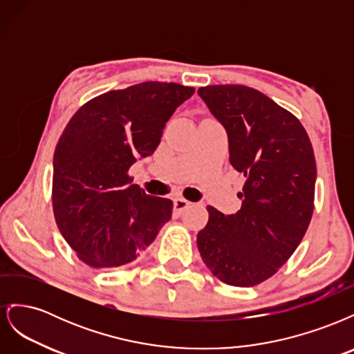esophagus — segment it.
<instances>
[{"label":"esophagus","instance_id":"obj_1","mask_svg":"<svg viewBox=\"0 0 354 354\" xmlns=\"http://www.w3.org/2000/svg\"><path fill=\"white\" fill-rule=\"evenodd\" d=\"M173 205H174V212L181 214L186 208L190 207V202L186 201L185 198H176L174 202H173Z\"/></svg>","mask_w":354,"mask_h":354}]
</instances>
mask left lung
Wrapping results in <instances>:
<instances>
[{
    "label": "left lung",
    "mask_w": 354,
    "mask_h": 354,
    "mask_svg": "<svg viewBox=\"0 0 354 354\" xmlns=\"http://www.w3.org/2000/svg\"><path fill=\"white\" fill-rule=\"evenodd\" d=\"M198 94L226 127L230 164L245 177L242 207L224 216L208 205L198 250L232 286L272 277L303 241L315 209L316 159L298 118L246 85H207Z\"/></svg>",
    "instance_id": "8db88e82"
}]
</instances>
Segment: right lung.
Wrapping results in <instances>:
<instances>
[{
    "label": "right lung",
    "mask_w": 354,
    "mask_h": 354,
    "mask_svg": "<svg viewBox=\"0 0 354 354\" xmlns=\"http://www.w3.org/2000/svg\"><path fill=\"white\" fill-rule=\"evenodd\" d=\"M194 93L147 81L100 94L71 118L53 158L51 201L62 236L82 263H131L169 221L173 202L131 185L128 169L155 152L165 122Z\"/></svg>",
    "instance_id": "1"
}]
</instances>
